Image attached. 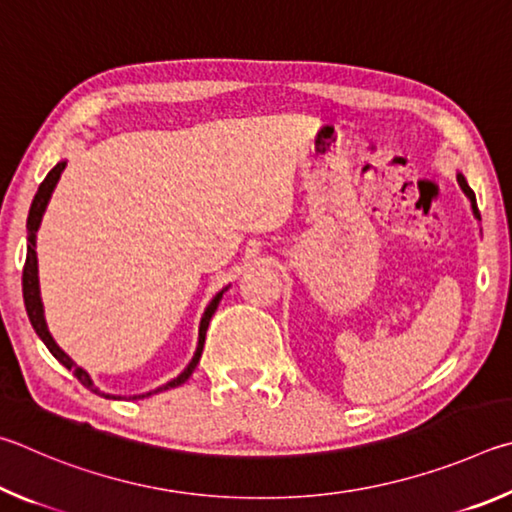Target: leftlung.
Returning a JSON list of instances; mask_svg holds the SVG:
<instances>
[{
  "label": "left lung",
  "mask_w": 512,
  "mask_h": 512,
  "mask_svg": "<svg viewBox=\"0 0 512 512\" xmlns=\"http://www.w3.org/2000/svg\"><path fill=\"white\" fill-rule=\"evenodd\" d=\"M456 179H459V186L463 188V193L470 197V202H472V211H474V215H477V218H479V209H477V197H474L472 188L468 186V182H465V177H463V175H459V177H456Z\"/></svg>",
  "instance_id": "8db88e82"
}]
</instances>
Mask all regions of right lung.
Returning <instances> with one entry per match:
<instances>
[{
  "label": "right lung",
  "instance_id": "obj_1",
  "mask_svg": "<svg viewBox=\"0 0 512 512\" xmlns=\"http://www.w3.org/2000/svg\"><path fill=\"white\" fill-rule=\"evenodd\" d=\"M65 161H60V164L56 168L49 170V175L44 177V182L40 184L38 193H35L33 197V204H31V211H29V220H26V229H29V245H26V263H24V272H22V292H24V306H26V315H29L31 319V326L35 333H38V337L44 342V346L49 348V353L56 357V360L67 366L69 371H74V375L78 378V382L83 384V387H87L89 391L98 393V396H105V398H112L107 396V393H101L96 387L94 382L89 380V375L80 369V366H76L74 362H71V357L62 351V348L53 342V337L49 335V328H47V321H44V312H42V299H40V288H38V256H35V231H38L40 222H42V215H44V209H47L49 204V197L53 193V188H56L58 179H60V173L65 170ZM222 294H215V299L209 303V308H206L204 317H202V324H200V342H197V351L193 355L191 364L186 366L182 375H177V378L173 382H168L166 387L161 389H175L179 387V384H184L188 378H191V373L195 371L197 362H200L202 357V348H204V337H206V328H209V321L213 317V312L218 310V303L222 299ZM159 389V391H161ZM146 396H150V393H146ZM146 396H139V398H146Z\"/></svg>",
  "mask_w": 512,
  "mask_h": 512
}]
</instances>
